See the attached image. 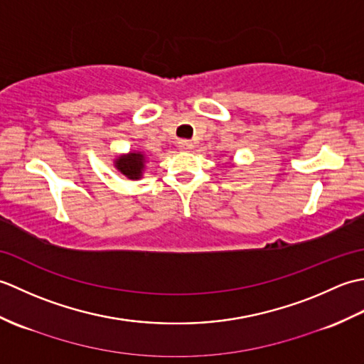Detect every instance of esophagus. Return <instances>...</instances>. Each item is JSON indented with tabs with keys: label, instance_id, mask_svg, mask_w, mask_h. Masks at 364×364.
<instances>
[{
	"label": "esophagus",
	"instance_id": "esophagus-1",
	"mask_svg": "<svg viewBox=\"0 0 364 364\" xmlns=\"http://www.w3.org/2000/svg\"><path fill=\"white\" fill-rule=\"evenodd\" d=\"M178 146H180V150L188 151V150H192V146H194V144H192L191 141H188V139H183V141L178 142Z\"/></svg>",
	"mask_w": 364,
	"mask_h": 364
}]
</instances>
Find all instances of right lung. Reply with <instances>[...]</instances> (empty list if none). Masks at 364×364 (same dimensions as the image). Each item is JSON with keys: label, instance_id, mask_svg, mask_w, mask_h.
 <instances>
[{"label": "right lung", "instance_id": "1", "mask_svg": "<svg viewBox=\"0 0 364 364\" xmlns=\"http://www.w3.org/2000/svg\"><path fill=\"white\" fill-rule=\"evenodd\" d=\"M115 166L123 175H127L131 180H137L141 178L144 168V156L141 153H129L128 156L115 161Z\"/></svg>", "mask_w": 364, "mask_h": 364}]
</instances>
